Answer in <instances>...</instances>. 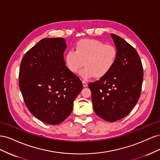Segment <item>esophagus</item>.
I'll list each match as a JSON object with an SVG mask.
<instances>
[{
    "instance_id": "esophagus-1",
    "label": "esophagus",
    "mask_w": 160,
    "mask_h": 160,
    "mask_svg": "<svg viewBox=\"0 0 160 160\" xmlns=\"http://www.w3.org/2000/svg\"><path fill=\"white\" fill-rule=\"evenodd\" d=\"M82 83H83V87H87L88 86V83H87V82L85 81H82Z\"/></svg>"
}]
</instances>
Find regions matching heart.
<instances>
[{
	"instance_id": "b5f03b06",
	"label": "heart",
	"mask_w": 160,
	"mask_h": 160,
	"mask_svg": "<svg viewBox=\"0 0 160 160\" xmlns=\"http://www.w3.org/2000/svg\"><path fill=\"white\" fill-rule=\"evenodd\" d=\"M118 57V50L111 45H105L98 39L84 38L76 43L74 51H69L65 57L69 71L75 74L84 65L81 76L88 79L95 76L101 78L113 68Z\"/></svg>"
}]
</instances>
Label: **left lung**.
<instances>
[{"label": "left lung", "mask_w": 160, "mask_h": 160, "mask_svg": "<svg viewBox=\"0 0 160 160\" xmlns=\"http://www.w3.org/2000/svg\"><path fill=\"white\" fill-rule=\"evenodd\" d=\"M118 50L113 68L99 81L89 83L93 108L99 118L110 122L127 116L138 103L143 69L137 51L123 38L111 34Z\"/></svg>", "instance_id": "8db88e82"}]
</instances>
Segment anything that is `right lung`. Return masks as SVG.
<instances>
[{"instance_id": "1", "label": "right lung", "mask_w": 160, "mask_h": 160, "mask_svg": "<svg viewBox=\"0 0 160 160\" xmlns=\"http://www.w3.org/2000/svg\"><path fill=\"white\" fill-rule=\"evenodd\" d=\"M63 38H45L24 55L19 69V88L25 103L36 118L49 125L63 122L83 89L76 75L65 66Z\"/></svg>"}]
</instances>
